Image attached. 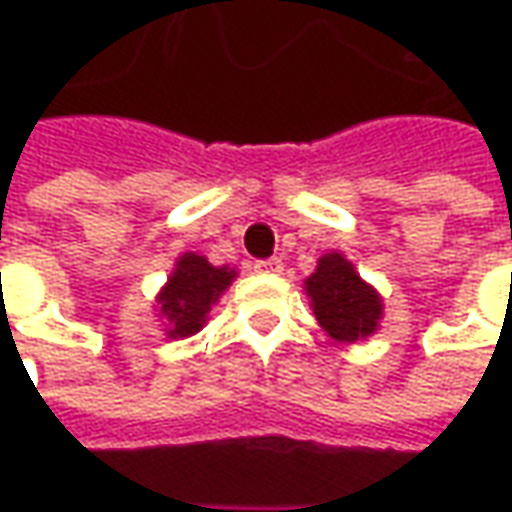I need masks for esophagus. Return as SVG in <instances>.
<instances>
[{"mask_svg":"<svg viewBox=\"0 0 512 512\" xmlns=\"http://www.w3.org/2000/svg\"><path fill=\"white\" fill-rule=\"evenodd\" d=\"M282 267H285V262H282L279 256H273V259H259V262L253 265V270H256V273H282Z\"/></svg>","mask_w":512,"mask_h":512,"instance_id":"esophagus-1","label":"esophagus"}]
</instances>
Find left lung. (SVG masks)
<instances>
[{
    "label": "left lung",
    "instance_id": "left-lung-1",
    "mask_svg": "<svg viewBox=\"0 0 512 512\" xmlns=\"http://www.w3.org/2000/svg\"><path fill=\"white\" fill-rule=\"evenodd\" d=\"M305 293L316 322L333 342H359L376 333L382 296L370 287L342 253H325L316 273L305 279Z\"/></svg>",
    "mask_w": 512,
    "mask_h": 512
}]
</instances>
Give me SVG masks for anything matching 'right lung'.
I'll return each instance as SVG.
<instances>
[{"label":"right lung","mask_w":512,"mask_h":512,"mask_svg":"<svg viewBox=\"0 0 512 512\" xmlns=\"http://www.w3.org/2000/svg\"><path fill=\"white\" fill-rule=\"evenodd\" d=\"M236 279L233 267H216L199 253H182L170 273L168 285L159 290L156 307L165 319L170 339H187L199 333L207 322L210 305L219 302L230 282Z\"/></svg>","instance_id":"add662e5"}]
</instances>
